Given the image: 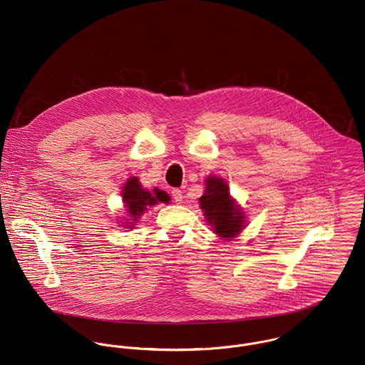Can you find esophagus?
Returning a JSON list of instances; mask_svg holds the SVG:
<instances>
[{
    "label": "esophagus",
    "mask_w": 365,
    "mask_h": 365,
    "mask_svg": "<svg viewBox=\"0 0 365 365\" xmlns=\"http://www.w3.org/2000/svg\"><path fill=\"white\" fill-rule=\"evenodd\" d=\"M171 194H173L174 201H175L177 204H181V201H182V191L178 190V188H175V190L171 191Z\"/></svg>",
    "instance_id": "1"
}]
</instances>
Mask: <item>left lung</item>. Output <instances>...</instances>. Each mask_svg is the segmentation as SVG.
I'll return each mask as SVG.
<instances>
[{
    "mask_svg": "<svg viewBox=\"0 0 365 365\" xmlns=\"http://www.w3.org/2000/svg\"><path fill=\"white\" fill-rule=\"evenodd\" d=\"M200 207L212 232L225 240L236 237L246 227L243 208L230 195L229 185L220 177L210 174L205 178V191L200 198Z\"/></svg>",
    "mask_w": 365,
    "mask_h": 365,
    "instance_id": "8db88e82",
    "label": "left lung"
}]
</instances>
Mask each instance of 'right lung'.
Here are the masks:
<instances>
[{"instance_id":"1","label":"right lung","mask_w":365,"mask_h":365,"mask_svg":"<svg viewBox=\"0 0 365 365\" xmlns=\"http://www.w3.org/2000/svg\"><path fill=\"white\" fill-rule=\"evenodd\" d=\"M122 201H123V208L128 213L126 216L129 217L126 219V222H120L122 227L133 229L135 225L142 217V215L150 207H155L158 202L168 204L170 195L165 191H160L158 188L149 191L142 187L138 177H130L123 185Z\"/></svg>"}]
</instances>
